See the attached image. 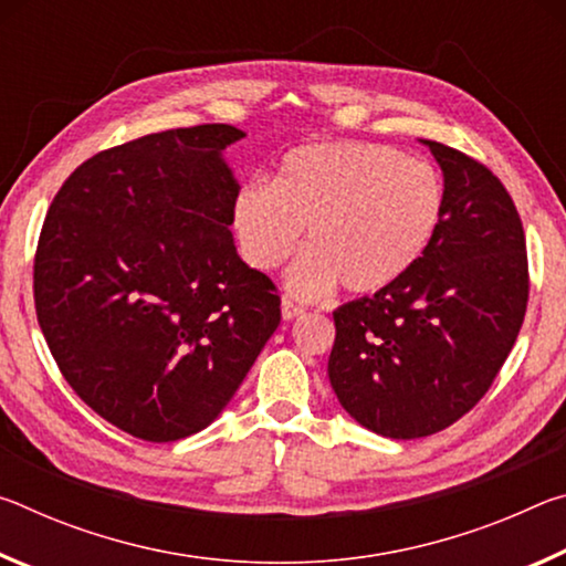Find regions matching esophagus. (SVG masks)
<instances>
[{"label":"esophagus","instance_id":"1","mask_svg":"<svg viewBox=\"0 0 566 566\" xmlns=\"http://www.w3.org/2000/svg\"><path fill=\"white\" fill-rule=\"evenodd\" d=\"M304 314V306L302 304H294L292 300H282V317L284 319H296V317H302Z\"/></svg>","mask_w":566,"mask_h":566}]
</instances>
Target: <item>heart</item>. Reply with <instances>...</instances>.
<instances>
[{
	"instance_id": "obj_1",
	"label": "heart",
	"mask_w": 566,
	"mask_h": 566,
	"mask_svg": "<svg viewBox=\"0 0 566 566\" xmlns=\"http://www.w3.org/2000/svg\"><path fill=\"white\" fill-rule=\"evenodd\" d=\"M444 185L424 159L364 142L286 151L272 185L252 181L234 199L244 260L270 272L286 262L302 229L306 252L290 290L322 296L334 284L371 294L415 266L442 222Z\"/></svg>"
}]
</instances>
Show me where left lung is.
<instances>
[{
    "label": "left lung",
    "mask_w": 566,
    "mask_h": 566,
    "mask_svg": "<svg viewBox=\"0 0 566 566\" xmlns=\"http://www.w3.org/2000/svg\"><path fill=\"white\" fill-rule=\"evenodd\" d=\"M424 145L444 171L432 244L395 284L334 312V395L361 427L391 439L429 437L462 419L500 375L530 302L510 191L464 151Z\"/></svg>",
    "instance_id": "left-lung-1"
}]
</instances>
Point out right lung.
Listing matches in <instances>:
<instances>
[{"label": "right lung", "instance_id": "1", "mask_svg": "<svg viewBox=\"0 0 566 566\" xmlns=\"http://www.w3.org/2000/svg\"><path fill=\"white\" fill-rule=\"evenodd\" d=\"M232 124L167 129L82 161L52 199L34 310L62 377L102 419L177 442L219 417L280 327L239 260Z\"/></svg>", "mask_w": 566, "mask_h": 566}]
</instances>
